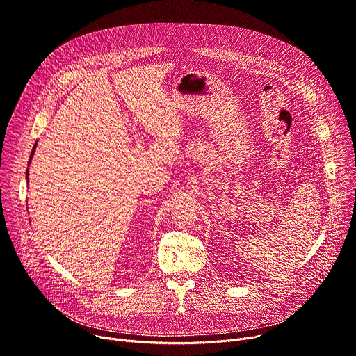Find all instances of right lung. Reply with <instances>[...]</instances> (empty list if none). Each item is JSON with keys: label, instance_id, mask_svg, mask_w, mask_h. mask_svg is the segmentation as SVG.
<instances>
[{"label": "right lung", "instance_id": "1", "mask_svg": "<svg viewBox=\"0 0 356 356\" xmlns=\"http://www.w3.org/2000/svg\"><path fill=\"white\" fill-rule=\"evenodd\" d=\"M35 147H37V143H35V144H34V147H33V152H31V156H30V160H29V164H30V163H31V159H33V156H34V152H35ZM26 175H27V181H29V170H27V173H26Z\"/></svg>", "mask_w": 356, "mask_h": 356}]
</instances>
